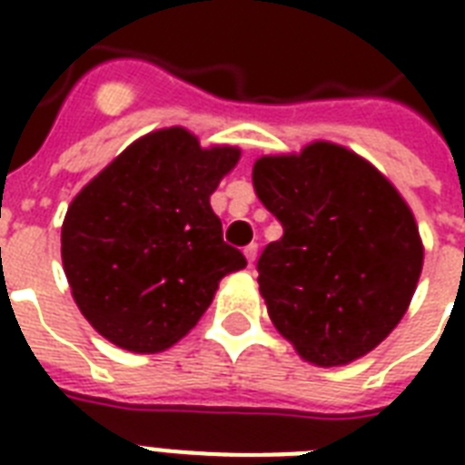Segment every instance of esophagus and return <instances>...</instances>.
<instances>
[{"mask_svg": "<svg viewBox=\"0 0 465 465\" xmlns=\"http://www.w3.org/2000/svg\"><path fill=\"white\" fill-rule=\"evenodd\" d=\"M243 255H246L248 265H253L255 258H258V243H251V246L243 248Z\"/></svg>", "mask_w": 465, "mask_h": 465, "instance_id": "obj_1", "label": "esophagus"}]
</instances>
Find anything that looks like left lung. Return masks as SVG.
<instances>
[{
  "label": "left lung",
  "mask_w": 465,
  "mask_h": 465,
  "mask_svg": "<svg viewBox=\"0 0 465 465\" xmlns=\"http://www.w3.org/2000/svg\"><path fill=\"white\" fill-rule=\"evenodd\" d=\"M253 188L284 229L258 258L277 331L318 367L371 352L403 318L422 272V241L401 193L331 142L261 156Z\"/></svg>",
  "instance_id": "8db88e82"
}]
</instances>
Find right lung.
Segmentation results:
<instances>
[{
	"label": "right lung",
	"mask_w": 465,
	"mask_h": 465,
	"mask_svg": "<svg viewBox=\"0 0 465 465\" xmlns=\"http://www.w3.org/2000/svg\"><path fill=\"white\" fill-rule=\"evenodd\" d=\"M239 156L166 127L133 142L72 200L64 275L84 318L113 345L163 352L195 328L219 280L246 268L210 207Z\"/></svg>",
	"instance_id": "1"
}]
</instances>
